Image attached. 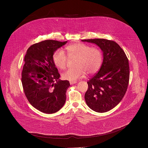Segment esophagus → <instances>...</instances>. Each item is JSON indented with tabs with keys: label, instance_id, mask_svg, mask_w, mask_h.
<instances>
[{
	"label": "esophagus",
	"instance_id": "obj_1",
	"mask_svg": "<svg viewBox=\"0 0 148 148\" xmlns=\"http://www.w3.org/2000/svg\"><path fill=\"white\" fill-rule=\"evenodd\" d=\"M77 83V81H71L70 82V84L71 85L74 84H75V83Z\"/></svg>",
	"mask_w": 148,
	"mask_h": 148
}]
</instances>
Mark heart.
<instances>
[{
	"mask_svg": "<svg viewBox=\"0 0 148 148\" xmlns=\"http://www.w3.org/2000/svg\"><path fill=\"white\" fill-rule=\"evenodd\" d=\"M68 56L70 58H77L76 69H70L64 71L62 77L65 80L74 81L84 77L86 73L93 74L98 71L102 63V53L97 47H92L84 43L79 42L66 47ZM61 49L55 51L53 54V61L57 68L65 69L69 58Z\"/></svg>",
	"mask_w": 148,
	"mask_h": 148,
	"instance_id": "1",
	"label": "heart"
}]
</instances>
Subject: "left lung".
Returning <instances> with one entry per match:
<instances>
[{"instance_id": "left-lung-1", "label": "left lung", "mask_w": 148, "mask_h": 148, "mask_svg": "<svg viewBox=\"0 0 148 148\" xmlns=\"http://www.w3.org/2000/svg\"><path fill=\"white\" fill-rule=\"evenodd\" d=\"M97 44L103 52V61L99 71L87 82L85 94L86 104L92 110L105 113L117 106L127 92L130 69L125 52L113 40L84 39Z\"/></svg>"}]
</instances>
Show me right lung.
<instances>
[{
  "mask_svg": "<svg viewBox=\"0 0 148 148\" xmlns=\"http://www.w3.org/2000/svg\"><path fill=\"white\" fill-rule=\"evenodd\" d=\"M66 42L46 40L35 43L29 48L24 58L21 73L24 92L30 104L42 113H56L65 103L70 83L59 79L52 57Z\"/></svg>",
  "mask_w": 148,
  "mask_h": 148,
  "instance_id": "1",
  "label": "right lung"
}]
</instances>
